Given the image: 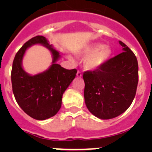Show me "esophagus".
Instances as JSON below:
<instances>
[{
	"label": "esophagus",
	"instance_id": "esophagus-1",
	"mask_svg": "<svg viewBox=\"0 0 152 152\" xmlns=\"http://www.w3.org/2000/svg\"><path fill=\"white\" fill-rule=\"evenodd\" d=\"M76 76H77V77H82V74L80 71H78L77 73H76Z\"/></svg>",
	"mask_w": 152,
	"mask_h": 152
}]
</instances>
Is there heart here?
Here are the masks:
<instances>
[{
	"instance_id": "obj_1",
	"label": "heart",
	"mask_w": 152,
	"mask_h": 152,
	"mask_svg": "<svg viewBox=\"0 0 152 152\" xmlns=\"http://www.w3.org/2000/svg\"><path fill=\"white\" fill-rule=\"evenodd\" d=\"M112 49L108 45L96 43L87 46L77 53L79 57L85 58L84 67L87 70H96L100 69L110 60L112 56ZM69 59L72 60L71 56Z\"/></svg>"
}]
</instances>
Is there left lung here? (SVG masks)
Here are the masks:
<instances>
[{
	"mask_svg": "<svg viewBox=\"0 0 152 152\" xmlns=\"http://www.w3.org/2000/svg\"><path fill=\"white\" fill-rule=\"evenodd\" d=\"M123 52L93 71H85L84 96L89 111L100 119L124 113L134 99L138 83V63L134 53L119 41Z\"/></svg>",
	"mask_w": 152,
	"mask_h": 152,
	"instance_id": "left-lung-1",
	"label": "left lung"
}]
</instances>
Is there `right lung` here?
<instances>
[{
	"label": "right lung",
	"instance_id": "right-lung-1",
	"mask_svg": "<svg viewBox=\"0 0 152 152\" xmlns=\"http://www.w3.org/2000/svg\"><path fill=\"white\" fill-rule=\"evenodd\" d=\"M40 44L52 53V65L38 75H28L22 67L25 50L31 46ZM60 54L43 36H36L26 42L16 53L12 64V91L20 108L36 120L50 118L58 113L62 105L64 92L76 77V69L67 70L56 63Z\"/></svg>",
	"mask_w": 152,
	"mask_h": 152
}]
</instances>
